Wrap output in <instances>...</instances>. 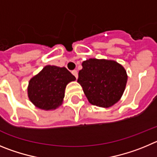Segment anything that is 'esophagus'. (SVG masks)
<instances>
[{
  "mask_svg": "<svg viewBox=\"0 0 157 157\" xmlns=\"http://www.w3.org/2000/svg\"><path fill=\"white\" fill-rule=\"evenodd\" d=\"M72 73H73V75L76 78H77V77H78V73H77V70H73V71H72Z\"/></svg>",
  "mask_w": 157,
  "mask_h": 157,
  "instance_id": "esophagus-1",
  "label": "esophagus"
}]
</instances>
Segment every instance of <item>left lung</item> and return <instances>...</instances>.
<instances>
[{
	"instance_id": "1",
	"label": "left lung",
	"mask_w": 157,
	"mask_h": 157,
	"mask_svg": "<svg viewBox=\"0 0 157 157\" xmlns=\"http://www.w3.org/2000/svg\"><path fill=\"white\" fill-rule=\"evenodd\" d=\"M77 82L89 102L100 107H110L119 101L126 87L128 76L117 62L90 59L83 62Z\"/></svg>"
}]
</instances>
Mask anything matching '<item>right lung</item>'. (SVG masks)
I'll list each match as a JSON object with an SVG mask.
<instances>
[{"label": "right lung", "mask_w": 157, "mask_h": 157, "mask_svg": "<svg viewBox=\"0 0 157 157\" xmlns=\"http://www.w3.org/2000/svg\"><path fill=\"white\" fill-rule=\"evenodd\" d=\"M75 80V77L65 67L46 66L29 80V100L42 109H56L63 102L66 84Z\"/></svg>", "instance_id": "1"}]
</instances>
